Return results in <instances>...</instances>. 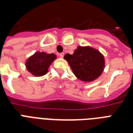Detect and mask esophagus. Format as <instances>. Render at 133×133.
<instances>
[{"instance_id":"obj_1","label":"esophagus","mask_w":133,"mask_h":133,"mask_svg":"<svg viewBox=\"0 0 133 133\" xmlns=\"http://www.w3.org/2000/svg\"><path fill=\"white\" fill-rule=\"evenodd\" d=\"M59 56H60L61 58H63V56H64V53H60V54H59Z\"/></svg>"}]
</instances>
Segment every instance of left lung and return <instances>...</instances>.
Returning <instances> with one entry per match:
<instances>
[{
    "label": "left lung",
    "instance_id": "left-lung-1",
    "mask_svg": "<svg viewBox=\"0 0 133 133\" xmlns=\"http://www.w3.org/2000/svg\"><path fill=\"white\" fill-rule=\"evenodd\" d=\"M64 58L68 62L74 75L84 82L97 79L105 67L103 54L90 46H78L74 54H66Z\"/></svg>",
    "mask_w": 133,
    "mask_h": 133
}]
</instances>
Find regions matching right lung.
Returning <instances> with one entry per match:
<instances>
[{"label": "right lung", "mask_w": 133, "mask_h": 133, "mask_svg": "<svg viewBox=\"0 0 133 133\" xmlns=\"http://www.w3.org/2000/svg\"><path fill=\"white\" fill-rule=\"evenodd\" d=\"M56 58L54 54L37 52L27 60L26 68L35 77H41L48 72L49 67Z\"/></svg>", "instance_id": "obj_1"}]
</instances>
